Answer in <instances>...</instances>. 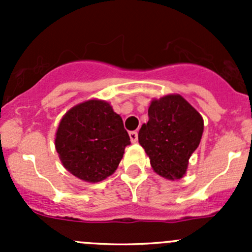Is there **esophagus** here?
<instances>
[{"instance_id":"esophagus-1","label":"esophagus","mask_w":252,"mask_h":252,"mask_svg":"<svg viewBox=\"0 0 252 252\" xmlns=\"http://www.w3.org/2000/svg\"><path fill=\"white\" fill-rule=\"evenodd\" d=\"M129 138H130V141L134 144V142L138 141V133L136 131H130L129 133Z\"/></svg>"}]
</instances>
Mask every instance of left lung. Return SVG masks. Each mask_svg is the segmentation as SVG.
I'll list each match as a JSON object with an SVG mask.
<instances>
[{"instance_id":"1","label":"left lung","mask_w":252,"mask_h":252,"mask_svg":"<svg viewBox=\"0 0 252 252\" xmlns=\"http://www.w3.org/2000/svg\"><path fill=\"white\" fill-rule=\"evenodd\" d=\"M202 133L201 114L179 94H169L151 101L149 122L138 136L152 169L164 179L178 180L187 173Z\"/></svg>"}]
</instances>
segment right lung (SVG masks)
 Listing matches in <instances>:
<instances>
[{
	"label": "right lung",
	"mask_w": 252,
	"mask_h": 252,
	"mask_svg": "<svg viewBox=\"0 0 252 252\" xmlns=\"http://www.w3.org/2000/svg\"><path fill=\"white\" fill-rule=\"evenodd\" d=\"M129 144L122 117L110 102L97 98L70 108L61 119L55 139L63 167L88 183L113 174Z\"/></svg>",
	"instance_id": "1"
}]
</instances>
